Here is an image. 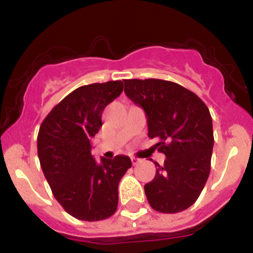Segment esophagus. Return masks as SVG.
Masks as SVG:
<instances>
[{
	"label": "esophagus",
	"mask_w": 253,
	"mask_h": 253,
	"mask_svg": "<svg viewBox=\"0 0 253 253\" xmlns=\"http://www.w3.org/2000/svg\"><path fill=\"white\" fill-rule=\"evenodd\" d=\"M130 160H131V163H133L134 166H135V165H137V163H139V161H140L139 158H135V157H131Z\"/></svg>",
	"instance_id": "esophagus-1"
}]
</instances>
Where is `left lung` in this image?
I'll return each mask as SVG.
<instances>
[{"mask_svg": "<svg viewBox=\"0 0 253 253\" xmlns=\"http://www.w3.org/2000/svg\"><path fill=\"white\" fill-rule=\"evenodd\" d=\"M125 95L147 115L148 137L158 138L163 166L144 185L148 203L161 213L182 211L196 202L210 173L213 122L195 93L165 80H124Z\"/></svg>", "mask_w": 253, "mask_h": 253, "instance_id": "1", "label": "left lung"}]
</instances>
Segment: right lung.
Returning <instances> with one entry per match:
<instances>
[{
    "label": "right lung",
    "instance_id": "add662e5",
    "mask_svg": "<svg viewBox=\"0 0 253 253\" xmlns=\"http://www.w3.org/2000/svg\"><path fill=\"white\" fill-rule=\"evenodd\" d=\"M122 81L76 88L51 109L40 125L38 157L51 193L67 213L96 222L118 208V186L131 167L128 156L93 158L90 139L102 126L105 107L123 92Z\"/></svg>",
    "mask_w": 253,
    "mask_h": 253
}]
</instances>
